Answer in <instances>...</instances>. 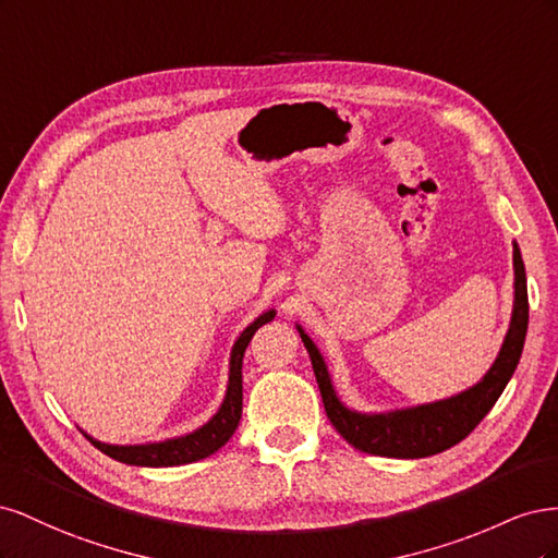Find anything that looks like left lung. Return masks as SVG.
Masks as SVG:
<instances>
[{"instance_id": "1", "label": "left lung", "mask_w": 558, "mask_h": 558, "mask_svg": "<svg viewBox=\"0 0 558 558\" xmlns=\"http://www.w3.org/2000/svg\"><path fill=\"white\" fill-rule=\"evenodd\" d=\"M298 330L310 351L318 391L320 398H324V408L335 430L351 447L365 453L388 456V459H426V456L440 453L465 440L477 428L480 421L492 412L496 400L505 391V386H508L510 377L514 375L529 330V291L521 251L514 244V310L510 330L505 335L498 359L480 384L453 398L418 404V408L410 410H396L388 414L353 412L344 408L340 398L335 396L328 367L324 359H320L314 342L300 326Z\"/></svg>"}]
</instances>
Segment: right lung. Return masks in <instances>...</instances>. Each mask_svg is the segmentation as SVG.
I'll use <instances>...</instances> for the list:
<instances>
[{
    "mask_svg": "<svg viewBox=\"0 0 558 558\" xmlns=\"http://www.w3.org/2000/svg\"><path fill=\"white\" fill-rule=\"evenodd\" d=\"M275 318V310L265 312L258 316L253 324L240 335V340L234 342L232 353H230V379H228V393L209 424L197 428L195 433H189L183 437H174V440H165V442H154V445H130V447H118V445H105L93 440L90 435H86L88 440L107 456H111L113 461H121L128 465H144V468H167V465H183V463H193L199 459H207L214 451L221 449L232 433L238 430L240 418H242V361H244V351L251 342L253 332H256L260 326H265L267 320Z\"/></svg>",
    "mask_w": 558,
    "mask_h": 558,
    "instance_id": "right-lung-1",
    "label": "right lung"
}]
</instances>
